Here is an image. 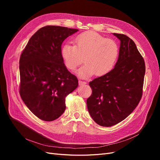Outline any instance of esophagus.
Segmentation results:
<instances>
[{
  "label": "esophagus",
  "mask_w": 160,
  "mask_h": 160,
  "mask_svg": "<svg viewBox=\"0 0 160 160\" xmlns=\"http://www.w3.org/2000/svg\"><path fill=\"white\" fill-rule=\"evenodd\" d=\"M78 83L80 86H82V85H85L86 84V82H84V81H82V80H79L78 81Z\"/></svg>",
  "instance_id": "obj_1"
}]
</instances>
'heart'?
<instances>
[{
  "label": "heart",
  "mask_w": 160,
  "mask_h": 160,
  "mask_svg": "<svg viewBox=\"0 0 160 160\" xmlns=\"http://www.w3.org/2000/svg\"><path fill=\"white\" fill-rule=\"evenodd\" d=\"M118 54V45L113 40L93 31L80 33L74 38V45L65 44L61 49L63 62L70 71L77 68L83 57L86 64L78 71L82 78L107 74L113 68Z\"/></svg>",
  "instance_id": "obj_1"
}]
</instances>
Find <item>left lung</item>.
<instances>
[{
	"instance_id": "1",
	"label": "left lung",
	"mask_w": 160,
	"mask_h": 160,
	"mask_svg": "<svg viewBox=\"0 0 160 160\" xmlns=\"http://www.w3.org/2000/svg\"><path fill=\"white\" fill-rule=\"evenodd\" d=\"M121 41L114 68L89 82L92 94L88 112L98 125L109 127L123 121L134 110L142 95L145 63L133 41L113 33Z\"/></svg>"
}]
</instances>
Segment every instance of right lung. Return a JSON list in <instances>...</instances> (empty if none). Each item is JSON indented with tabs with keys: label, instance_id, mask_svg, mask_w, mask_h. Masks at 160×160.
<instances>
[{
	"label": "right lung",
	"instance_id": "add662e5",
	"mask_svg": "<svg viewBox=\"0 0 160 160\" xmlns=\"http://www.w3.org/2000/svg\"><path fill=\"white\" fill-rule=\"evenodd\" d=\"M78 29L46 26L28 41L19 60V93L24 104L39 119L52 121L65 110V97L78 81L63 63V41Z\"/></svg>",
	"mask_w": 160,
	"mask_h": 160
}]
</instances>
